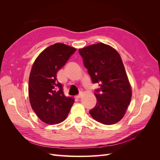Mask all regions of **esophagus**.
<instances>
[{"label":"esophagus","instance_id":"1","mask_svg":"<svg viewBox=\"0 0 160 160\" xmlns=\"http://www.w3.org/2000/svg\"><path fill=\"white\" fill-rule=\"evenodd\" d=\"M81 96H82V93H80L79 94H78L77 95H76V96H75V98H77V99H79V98H81Z\"/></svg>","mask_w":160,"mask_h":160}]
</instances>
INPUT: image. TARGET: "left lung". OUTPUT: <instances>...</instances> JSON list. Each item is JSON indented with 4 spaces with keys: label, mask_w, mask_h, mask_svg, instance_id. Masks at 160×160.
Here are the masks:
<instances>
[{
    "label": "left lung",
    "mask_w": 160,
    "mask_h": 160,
    "mask_svg": "<svg viewBox=\"0 0 160 160\" xmlns=\"http://www.w3.org/2000/svg\"><path fill=\"white\" fill-rule=\"evenodd\" d=\"M93 83L95 107L89 113L95 120L112 125L122 119L132 95V87L119 52L110 45L98 42L79 50Z\"/></svg>",
    "instance_id": "1"
}]
</instances>
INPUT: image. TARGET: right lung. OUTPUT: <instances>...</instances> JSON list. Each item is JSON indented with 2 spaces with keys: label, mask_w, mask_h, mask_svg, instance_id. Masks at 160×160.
<instances>
[{
  "label": "right lung",
  "mask_w": 160,
  "mask_h": 160,
  "mask_svg": "<svg viewBox=\"0 0 160 160\" xmlns=\"http://www.w3.org/2000/svg\"><path fill=\"white\" fill-rule=\"evenodd\" d=\"M75 51V48L57 42L43 50L33 62L28 97L32 109L47 124L63 122L74 103V98L65 95L57 73Z\"/></svg>",
  "instance_id": "right-lung-1"
}]
</instances>
